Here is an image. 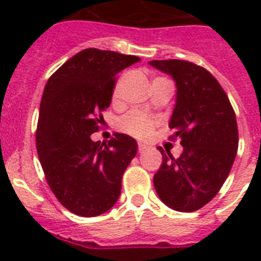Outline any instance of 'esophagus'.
I'll use <instances>...</instances> for the list:
<instances>
[{
    "label": "esophagus",
    "mask_w": 261,
    "mask_h": 261,
    "mask_svg": "<svg viewBox=\"0 0 261 261\" xmlns=\"http://www.w3.org/2000/svg\"><path fill=\"white\" fill-rule=\"evenodd\" d=\"M147 146L145 145V143H138V151L139 153H143V151L146 150Z\"/></svg>",
    "instance_id": "obj_1"
}]
</instances>
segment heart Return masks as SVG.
Returning a JSON list of instances; mask_svg holds the SVG:
<instances>
[{"mask_svg":"<svg viewBox=\"0 0 261 261\" xmlns=\"http://www.w3.org/2000/svg\"><path fill=\"white\" fill-rule=\"evenodd\" d=\"M155 120L149 115L133 111L119 120V128L135 138H146L154 128Z\"/></svg>","mask_w":261,"mask_h":261,"instance_id":"1","label":"heart"}]
</instances>
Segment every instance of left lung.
Returning a JSON list of instances; mask_svg holds the SVG:
<instances>
[{"instance_id":"1","label":"left lung","mask_w":261,"mask_h":261,"mask_svg":"<svg viewBox=\"0 0 261 261\" xmlns=\"http://www.w3.org/2000/svg\"><path fill=\"white\" fill-rule=\"evenodd\" d=\"M176 83V104L169 127L182 153L163 147V164L153 177L155 192L172 210L191 213L218 194L239 149L237 120L225 90L210 71L188 61H150Z\"/></svg>"}]
</instances>
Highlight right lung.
<instances>
[{"label":"right lung","instance_id":"add662e5","mask_svg":"<svg viewBox=\"0 0 261 261\" xmlns=\"http://www.w3.org/2000/svg\"><path fill=\"white\" fill-rule=\"evenodd\" d=\"M141 58L87 48L51 75L39 111L36 149L46 180L63 207L81 217L106 213L119 199L122 176L138 145L115 133L93 142L101 112L111 104L119 71Z\"/></svg>","mask_w":261,"mask_h":261}]
</instances>
